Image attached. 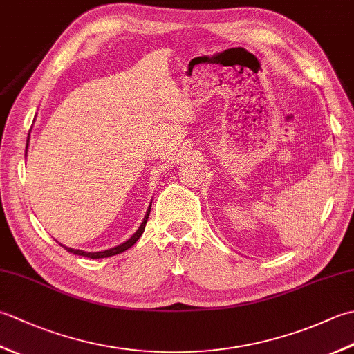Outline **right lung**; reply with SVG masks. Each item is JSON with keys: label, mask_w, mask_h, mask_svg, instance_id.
Here are the masks:
<instances>
[{"label": "right lung", "mask_w": 354, "mask_h": 354, "mask_svg": "<svg viewBox=\"0 0 354 354\" xmlns=\"http://www.w3.org/2000/svg\"><path fill=\"white\" fill-rule=\"evenodd\" d=\"M28 140H30V133H28V137H27V147H26V155H27V149H28ZM150 207H152V202H150V205H149V208H147V212H146L145 219H142V222H141V225H140V227H138V230L133 232V236H132L131 239H127L126 242L120 243L118 246L111 248V250H106V251H99V252H88V251L74 250V248L64 246L62 243H59V245L64 246L65 250L68 251V252H73V254H76V255H82V257H88V259H106V257H111V255H115V254L123 252V251H126V250H129V248H131V246H132L135 242H137V240L141 237L142 232H145L146 223H147V219H149V213H150Z\"/></svg>", "instance_id": "right-lung-1"}]
</instances>
